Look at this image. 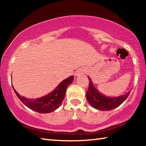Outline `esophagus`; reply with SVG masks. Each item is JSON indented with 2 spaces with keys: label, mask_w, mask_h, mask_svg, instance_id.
Segmentation results:
<instances>
[{
  "label": "esophagus",
  "mask_w": 146,
  "mask_h": 146,
  "mask_svg": "<svg viewBox=\"0 0 146 146\" xmlns=\"http://www.w3.org/2000/svg\"><path fill=\"white\" fill-rule=\"evenodd\" d=\"M86 70L85 68H80V69H78V70L76 71L75 75H81V74H84V73H86Z\"/></svg>",
  "instance_id": "esophagus-1"
}]
</instances>
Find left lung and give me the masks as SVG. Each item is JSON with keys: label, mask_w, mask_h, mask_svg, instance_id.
<instances>
[{"label": "left lung", "mask_w": 146, "mask_h": 146, "mask_svg": "<svg viewBox=\"0 0 146 146\" xmlns=\"http://www.w3.org/2000/svg\"><path fill=\"white\" fill-rule=\"evenodd\" d=\"M89 88L86 91V98L94 108L99 110L110 111L118 107L124 102L130 94V91L125 95L117 97H108L103 95L93 86L89 78Z\"/></svg>", "instance_id": "left-lung-1"}]
</instances>
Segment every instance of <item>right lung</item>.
I'll list each match as a JSON object with an SVG mask.
<instances>
[{
  "label": "right lung",
  "mask_w": 146,
  "mask_h": 146,
  "mask_svg": "<svg viewBox=\"0 0 146 146\" xmlns=\"http://www.w3.org/2000/svg\"><path fill=\"white\" fill-rule=\"evenodd\" d=\"M73 76L64 80L53 92L43 97L29 99L22 97L14 90L20 100L31 110L40 113H48L56 110L62 102L68 86L73 82Z\"/></svg>",
  "instance_id": "right-lung-1"
}]
</instances>
